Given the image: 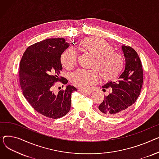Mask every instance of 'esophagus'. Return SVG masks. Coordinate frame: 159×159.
Here are the masks:
<instances>
[{"label":"esophagus","mask_w":159,"mask_h":159,"mask_svg":"<svg viewBox=\"0 0 159 159\" xmlns=\"http://www.w3.org/2000/svg\"><path fill=\"white\" fill-rule=\"evenodd\" d=\"M80 93H81V94H87V95H90L91 94V92L90 91H85V90H83L81 89H80L78 90Z\"/></svg>","instance_id":"esophagus-1"}]
</instances>
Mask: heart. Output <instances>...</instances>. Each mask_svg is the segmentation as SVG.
I'll list each match as a JSON object with an SVG mask.
<instances>
[{
  "mask_svg": "<svg viewBox=\"0 0 159 159\" xmlns=\"http://www.w3.org/2000/svg\"><path fill=\"white\" fill-rule=\"evenodd\" d=\"M80 48L94 57L91 67L98 71L103 80L116 78L124 68V58L114 52V48L104 40L93 37L85 39L80 42ZM60 61L65 68L72 69L76 64V52L72 49L65 50L61 55ZM96 70H78L72 74L70 81L76 87L88 90L98 81Z\"/></svg>",
  "mask_w": 159,
  "mask_h": 159,
  "instance_id": "1",
  "label": "heart"
}]
</instances>
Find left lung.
I'll use <instances>...</instances> for the list:
<instances>
[{"label": "left lung", "mask_w": 159, "mask_h": 159, "mask_svg": "<svg viewBox=\"0 0 159 159\" xmlns=\"http://www.w3.org/2000/svg\"><path fill=\"white\" fill-rule=\"evenodd\" d=\"M125 69L116 82L109 81L103 89L111 88V92L98 107V111L110 117L125 114L137 99L143 83L142 63L137 52L129 46L122 45Z\"/></svg>", "instance_id": "1"}]
</instances>
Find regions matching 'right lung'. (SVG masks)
Wrapping results in <instances>:
<instances>
[{
  "instance_id": "add662e5",
  "label": "right lung",
  "mask_w": 159,
  "mask_h": 159,
  "mask_svg": "<svg viewBox=\"0 0 159 159\" xmlns=\"http://www.w3.org/2000/svg\"><path fill=\"white\" fill-rule=\"evenodd\" d=\"M69 43L65 39H49L28 47L20 63L19 79L23 95L39 113L52 119L66 115L71 107V94L77 89L67 85L58 94L52 91L55 82L67 84L60 77L61 54Z\"/></svg>"
}]
</instances>
